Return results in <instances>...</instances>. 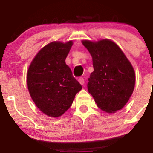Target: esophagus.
Masks as SVG:
<instances>
[{
    "label": "esophagus",
    "instance_id": "1",
    "mask_svg": "<svg viewBox=\"0 0 153 153\" xmlns=\"http://www.w3.org/2000/svg\"><path fill=\"white\" fill-rule=\"evenodd\" d=\"M78 82L81 84V85H84V79L83 78H78Z\"/></svg>",
    "mask_w": 153,
    "mask_h": 153
}]
</instances>
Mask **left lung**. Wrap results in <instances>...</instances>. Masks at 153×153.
I'll return each instance as SVG.
<instances>
[{
  "label": "left lung",
  "mask_w": 153,
  "mask_h": 153,
  "mask_svg": "<svg viewBox=\"0 0 153 153\" xmlns=\"http://www.w3.org/2000/svg\"><path fill=\"white\" fill-rule=\"evenodd\" d=\"M92 58L94 71L87 84L97 106L108 113L122 109L133 92L135 73L121 48L114 41L83 40Z\"/></svg>",
  "instance_id": "obj_1"
}]
</instances>
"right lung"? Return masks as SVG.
I'll return each mask as SVG.
<instances>
[{
	"label": "right lung",
	"mask_w": 153,
	"mask_h": 153,
	"mask_svg": "<svg viewBox=\"0 0 153 153\" xmlns=\"http://www.w3.org/2000/svg\"><path fill=\"white\" fill-rule=\"evenodd\" d=\"M72 46L52 41L37 53L27 72V86L37 107L52 118L62 115L82 86L73 77L65 60Z\"/></svg>",
	"instance_id": "1"
}]
</instances>
